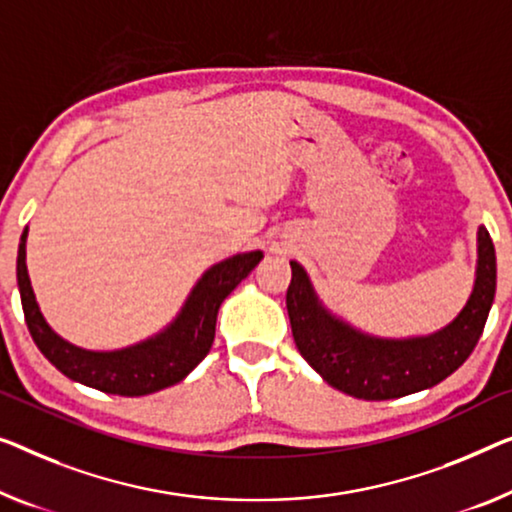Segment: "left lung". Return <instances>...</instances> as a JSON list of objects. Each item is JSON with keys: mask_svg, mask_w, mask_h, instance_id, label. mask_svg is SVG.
Segmentation results:
<instances>
[{"mask_svg": "<svg viewBox=\"0 0 512 512\" xmlns=\"http://www.w3.org/2000/svg\"><path fill=\"white\" fill-rule=\"evenodd\" d=\"M292 264L287 312L301 356L326 384L358 400H393L437 386L460 368L483 335L497 292V255L485 227H478L476 282L451 324L418 338H375L354 329L317 299L299 262Z\"/></svg>", "mask_w": 512, "mask_h": 512, "instance_id": "left-lung-1", "label": "left lung"}]
</instances>
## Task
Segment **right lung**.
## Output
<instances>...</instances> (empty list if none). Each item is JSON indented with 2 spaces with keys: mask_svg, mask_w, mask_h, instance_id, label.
<instances>
[{
  "mask_svg": "<svg viewBox=\"0 0 512 512\" xmlns=\"http://www.w3.org/2000/svg\"><path fill=\"white\" fill-rule=\"evenodd\" d=\"M262 257L259 250H253V253H241L213 264L197 280L170 326L137 345L114 349V352H91V349L75 347L45 322L27 273V227L18 246V289L27 329L41 354L59 372L96 391L137 398V395H149L179 384L197 368V363L209 354L213 345L220 303L243 278H248V273L262 262Z\"/></svg>",
  "mask_w": 512,
  "mask_h": 512,
  "instance_id": "right-lung-1",
  "label": "right lung"
}]
</instances>
